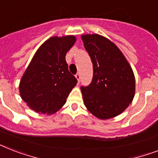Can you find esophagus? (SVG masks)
I'll use <instances>...</instances> for the list:
<instances>
[{
    "label": "esophagus",
    "mask_w": 158,
    "mask_h": 158,
    "mask_svg": "<svg viewBox=\"0 0 158 158\" xmlns=\"http://www.w3.org/2000/svg\"><path fill=\"white\" fill-rule=\"evenodd\" d=\"M75 77H76L77 80H78V82H80V79H81V76H80V74L79 73H78V74H76V75H75Z\"/></svg>",
    "instance_id": "obj_1"
}]
</instances>
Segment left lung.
<instances>
[{"label": "left lung", "mask_w": 158, "mask_h": 158, "mask_svg": "<svg viewBox=\"0 0 158 158\" xmlns=\"http://www.w3.org/2000/svg\"><path fill=\"white\" fill-rule=\"evenodd\" d=\"M81 38L94 67L91 84L80 88L84 105L101 120L115 117L135 97L132 68L120 49L103 36L85 34Z\"/></svg>", "instance_id": "1"}]
</instances>
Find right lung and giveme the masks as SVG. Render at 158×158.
Segmentation results:
<instances>
[{"mask_svg": "<svg viewBox=\"0 0 158 158\" xmlns=\"http://www.w3.org/2000/svg\"><path fill=\"white\" fill-rule=\"evenodd\" d=\"M74 36L52 37L36 52L19 83L20 96L27 105L41 114L51 115L64 106L77 84L65 61Z\"/></svg>", "mask_w": 158, "mask_h": 158, "instance_id": "obj_1", "label": "right lung"}]
</instances>
